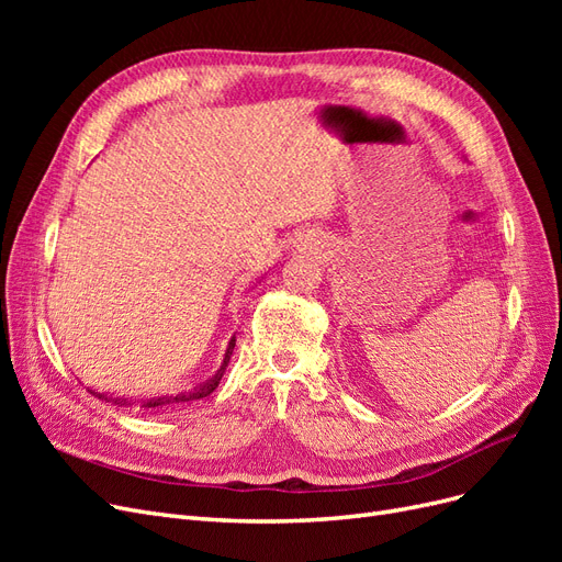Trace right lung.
<instances>
[{
	"mask_svg": "<svg viewBox=\"0 0 562 562\" xmlns=\"http://www.w3.org/2000/svg\"><path fill=\"white\" fill-rule=\"evenodd\" d=\"M232 349H234V339L229 342V347H227V353H225V361H223V368L217 370V375L213 378V380H209L206 384H201V386H196L192 394H180V396H159V398H145V401H140L138 405L143 407V411H164L166 405H171V403H184V401H196V398H206L209 394H213L215 391V386L220 384V380H223V372H225V368H227V363H229V356H232ZM91 394L93 396H98V398H105L108 403H114V405H131L126 398H108L105 394H98V391H93L91 389Z\"/></svg>",
	"mask_w": 562,
	"mask_h": 562,
	"instance_id": "add662e5",
	"label": "right lung"
}]
</instances>
